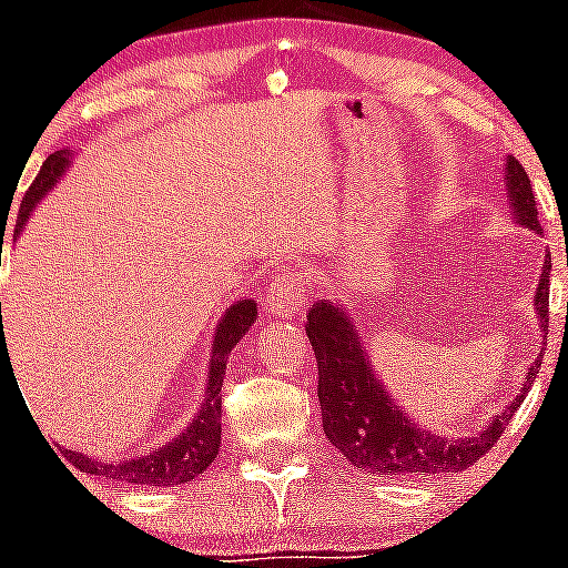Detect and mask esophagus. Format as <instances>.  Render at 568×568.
Masks as SVG:
<instances>
[{"instance_id": "obj_1", "label": "esophagus", "mask_w": 568, "mask_h": 568, "mask_svg": "<svg viewBox=\"0 0 568 568\" xmlns=\"http://www.w3.org/2000/svg\"><path fill=\"white\" fill-rule=\"evenodd\" d=\"M266 311L272 316H300L305 311V280L294 268H283L272 277L266 294Z\"/></svg>"}]
</instances>
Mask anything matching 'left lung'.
<instances>
[{"label": "left lung", "instance_id": "left-lung-1", "mask_svg": "<svg viewBox=\"0 0 568 568\" xmlns=\"http://www.w3.org/2000/svg\"><path fill=\"white\" fill-rule=\"evenodd\" d=\"M505 191H508L510 216L516 224L541 235L538 227L536 196L530 178L516 158H505ZM549 268L552 255H544L541 280H538L532 307L538 313V329L547 338L549 316ZM307 338L318 363V405L327 442L344 453L352 466L372 475L416 477V475H447L475 466L503 436L519 405L525 402L527 388L536 379V361L525 374L521 394L491 418L477 436H436L418 422H413L394 399L377 372L372 357L352 324L349 313L338 300H318L307 313ZM544 355V346L538 357Z\"/></svg>", "mask_w": 568, "mask_h": 568}]
</instances>
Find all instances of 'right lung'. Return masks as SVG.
Here are the masks:
<instances>
[{"instance_id": "add662e5", "label": "right lung", "mask_w": 568, "mask_h": 568, "mask_svg": "<svg viewBox=\"0 0 568 568\" xmlns=\"http://www.w3.org/2000/svg\"><path fill=\"white\" fill-rule=\"evenodd\" d=\"M71 166V150L52 152L43 161L41 172L32 180L30 191L24 194L19 207V219H16V235L24 233L27 219L30 213L41 205L43 196L54 191L65 172ZM2 307V305H0ZM257 318V302L255 300H239L224 311L219 318L216 333H213L211 344V363H207V379H205V396L200 402V410L189 422L183 433L169 438L163 447L150 449L146 455H135L130 460H99L91 455L74 453L65 449L71 464L85 475L108 477V480L132 483V486H158L172 488L180 483H191L200 477L207 466L216 460L219 444H222V385L224 372H227V357L235 349L241 338L252 329Z\"/></svg>"}]
</instances>
